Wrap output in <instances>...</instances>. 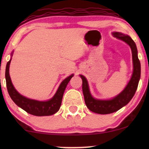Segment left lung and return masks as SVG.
<instances>
[{"mask_svg":"<svg viewBox=\"0 0 149 149\" xmlns=\"http://www.w3.org/2000/svg\"><path fill=\"white\" fill-rule=\"evenodd\" d=\"M112 34L114 37L123 40L129 45L132 49L134 70L131 79L125 88L119 95L111 100L95 99L92 97L89 91L88 83L86 78L83 75H80L83 81L82 89L85 104L91 111L102 115L113 113L127 104L135 94L140 78L141 68H140V60L138 58V51L136 43L130 36L125 34L115 32H113Z\"/></svg>","mask_w":149,"mask_h":149,"instance_id":"obj_1","label":"left lung"}]
</instances>
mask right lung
<instances>
[{"mask_svg": "<svg viewBox=\"0 0 149 149\" xmlns=\"http://www.w3.org/2000/svg\"><path fill=\"white\" fill-rule=\"evenodd\" d=\"M12 56V55H11ZM11 59L7 62L5 70V79L8 93L14 102L28 113L35 116H49L54 115L60 109L65 89L73 74L67 77L61 83L54 96L47 101H38L27 98L19 94L14 88L9 76V65Z\"/></svg>", "mask_w": 149, "mask_h": 149, "instance_id": "add662e5", "label": "right lung"}]
</instances>
